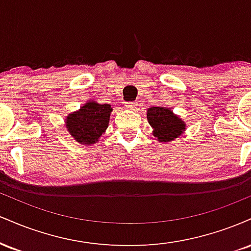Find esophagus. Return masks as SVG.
<instances>
[{
    "label": "esophagus",
    "mask_w": 251,
    "mask_h": 251,
    "mask_svg": "<svg viewBox=\"0 0 251 251\" xmlns=\"http://www.w3.org/2000/svg\"><path fill=\"white\" fill-rule=\"evenodd\" d=\"M125 106H126V108H128V109H135L137 102H135V101H128V102L125 103Z\"/></svg>",
    "instance_id": "1"
}]
</instances>
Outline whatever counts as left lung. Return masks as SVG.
<instances>
[{
    "label": "left lung",
    "mask_w": 251,
    "mask_h": 251,
    "mask_svg": "<svg viewBox=\"0 0 251 251\" xmlns=\"http://www.w3.org/2000/svg\"><path fill=\"white\" fill-rule=\"evenodd\" d=\"M148 120L153 127V134L162 143L170 142L179 137L185 128V124L175 116L171 109L166 107L149 108Z\"/></svg>",
    "instance_id": "obj_1"
}]
</instances>
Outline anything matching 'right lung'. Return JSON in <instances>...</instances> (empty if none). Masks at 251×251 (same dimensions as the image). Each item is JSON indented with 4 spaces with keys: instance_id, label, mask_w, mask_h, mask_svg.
<instances>
[{
    "instance_id": "1",
    "label": "right lung",
    "mask_w": 251,
    "mask_h": 251,
    "mask_svg": "<svg viewBox=\"0 0 251 251\" xmlns=\"http://www.w3.org/2000/svg\"><path fill=\"white\" fill-rule=\"evenodd\" d=\"M111 105H99L92 101L87 102L80 111L70 114L66 119V127L76 142L91 145L98 142L105 129L107 128Z\"/></svg>"
}]
</instances>
